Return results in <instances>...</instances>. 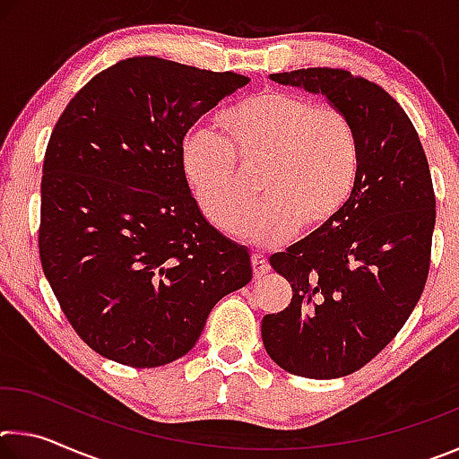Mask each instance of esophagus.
<instances>
[{
    "mask_svg": "<svg viewBox=\"0 0 459 459\" xmlns=\"http://www.w3.org/2000/svg\"><path fill=\"white\" fill-rule=\"evenodd\" d=\"M251 265H253V275H255V279H259V277H263L267 273V271L271 269L269 267V261L263 257V255H259V253H255L253 257H251Z\"/></svg>",
    "mask_w": 459,
    "mask_h": 459,
    "instance_id": "obj_1",
    "label": "esophagus"
}]
</instances>
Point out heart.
<instances>
[{"mask_svg":"<svg viewBox=\"0 0 459 459\" xmlns=\"http://www.w3.org/2000/svg\"><path fill=\"white\" fill-rule=\"evenodd\" d=\"M219 126L224 137L196 129L180 147L186 180L214 227L237 232L240 226L248 243L279 247L306 222L324 227L344 211L360 172L359 134L344 111L316 107L295 92L265 91L224 111ZM238 160L264 164L260 187L268 198L248 215L250 193Z\"/></svg>","mask_w":459,"mask_h":459,"instance_id":"1","label":"heart"}]
</instances>
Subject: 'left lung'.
Returning a JSON list of instances; mask_svg holds the SVG:
<instances>
[{"label":"left lung","mask_w":459,"mask_h":459,"mask_svg":"<svg viewBox=\"0 0 459 459\" xmlns=\"http://www.w3.org/2000/svg\"><path fill=\"white\" fill-rule=\"evenodd\" d=\"M271 81L324 95L354 123L360 172L336 219L271 257L291 283L261 338L283 370L352 375L405 325L429 273L435 194L413 123L385 89L342 68H299Z\"/></svg>","instance_id":"8db88e82"}]
</instances>
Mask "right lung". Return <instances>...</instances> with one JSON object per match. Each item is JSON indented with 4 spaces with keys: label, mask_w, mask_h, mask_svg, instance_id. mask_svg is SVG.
Returning <instances> with one entry per match:
<instances>
[{
    "label": "right lung",
    "mask_w": 459,
    "mask_h": 459,
    "mask_svg": "<svg viewBox=\"0 0 459 459\" xmlns=\"http://www.w3.org/2000/svg\"><path fill=\"white\" fill-rule=\"evenodd\" d=\"M248 82L135 56L84 84L42 168L40 261L92 351L153 368L190 352L224 295L253 277L247 247L200 212L180 164L188 129Z\"/></svg>",
    "instance_id": "right-lung-1"
}]
</instances>
